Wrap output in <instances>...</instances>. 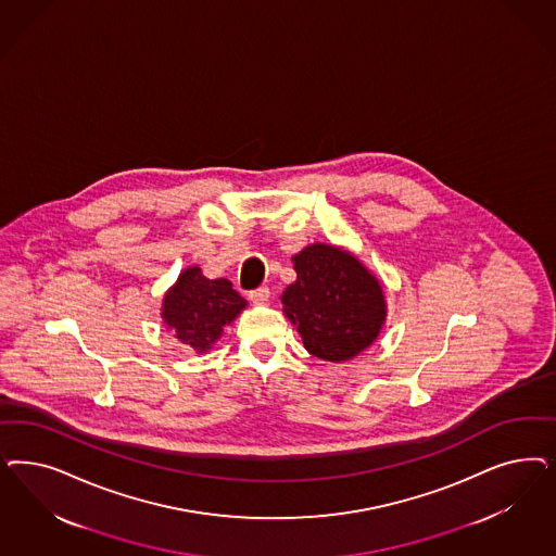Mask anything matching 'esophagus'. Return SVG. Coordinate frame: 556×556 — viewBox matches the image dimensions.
I'll return each instance as SVG.
<instances>
[{"mask_svg": "<svg viewBox=\"0 0 556 556\" xmlns=\"http://www.w3.org/2000/svg\"><path fill=\"white\" fill-rule=\"evenodd\" d=\"M268 299H269V288L268 287H260V288H255V290H250L251 303H257V305H264V303H268Z\"/></svg>", "mask_w": 556, "mask_h": 556, "instance_id": "esophagus-1", "label": "esophagus"}]
</instances>
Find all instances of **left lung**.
Segmentation results:
<instances>
[{"label": "left lung", "instance_id": "1", "mask_svg": "<svg viewBox=\"0 0 556 556\" xmlns=\"http://www.w3.org/2000/svg\"><path fill=\"white\" fill-rule=\"evenodd\" d=\"M292 260L296 282L282 303L308 354L343 362L377 340L387 315L382 288L352 253L315 243Z\"/></svg>", "mask_w": 556, "mask_h": 556}]
</instances>
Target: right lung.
Listing matches in <instances>:
<instances>
[{"label":"right lung","mask_w":556,"mask_h":556,"mask_svg":"<svg viewBox=\"0 0 556 556\" xmlns=\"http://www.w3.org/2000/svg\"><path fill=\"white\" fill-rule=\"evenodd\" d=\"M241 308H245V301L227 278L208 280L200 268H188L165 294L163 321L176 331L179 341L204 352Z\"/></svg>","instance_id":"1"}]
</instances>
